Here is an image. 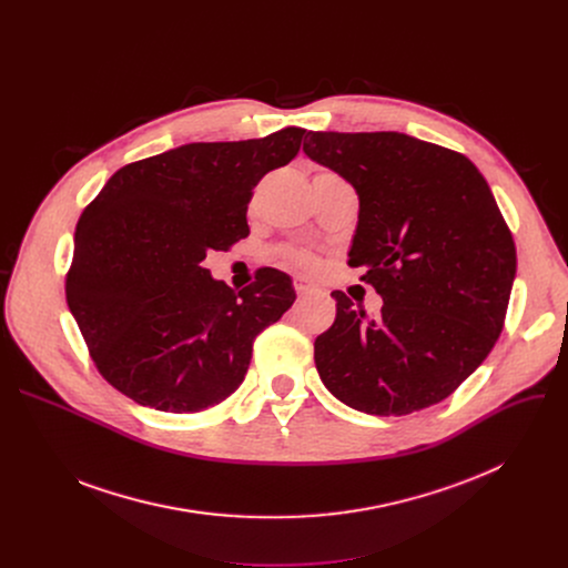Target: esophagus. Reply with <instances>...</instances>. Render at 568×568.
Returning <instances> with one entry per match:
<instances>
[{
	"label": "esophagus",
	"instance_id": "1",
	"mask_svg": "<svg viewBox=\"0 0 568 568\" xmlns=\"http://www.w3.org/2000/svg\"><path fill=\"white\" fill-rule=\"evenodd\" d=\"M294 290H296L298 296H307V294H314V292H316V287H314L312 283H307L305 278H301V276L294 278Z\"/></svg>",
	"mask_w": 568,
	"mask_h": 568
}]
</instances>
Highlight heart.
I'll list each match as a JSON object with an SVG mask.
<instances>
[{
	"mask_svg": "<svg viewBox=\"0 0 568 568\" xmlns=\"http://www.w3.org/2000/svg\"><path fill=\"white\" fill-rule=\"evenodd\" d=\"M283 261L290 263V265H294V267L307 270V272H312V270L318 267V258H316L312 252H307V250H285V252H283Z\"/></svg>",
	"mask_w": 568,
	"mask_h": 568,
	"instance_id": "1",
	"label": "heart"
}]
</instances>
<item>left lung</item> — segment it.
I'll return each mask as SVG.
<instances>
[{"mask_svg":"<svg viewBox=\"0 0 568 568\" xmlns=\"http://www.w3.org/2000/svg\"><path fill=\"white\" fill-rule=\"evenodd\" d=\"M310 159L359 195L351 267L382 296L368 316L335 290L314 342L321 382L371 416L452 395L497 344L517 272L513 233L471 161L399 132H307Z\"/></svg>","mask_w":568,"mask_h":568,"instance_id":"1","label":"left lung"}]
</instances>
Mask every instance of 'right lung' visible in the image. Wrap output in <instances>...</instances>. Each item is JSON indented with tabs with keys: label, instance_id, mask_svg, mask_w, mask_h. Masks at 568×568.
<instances>
[{
	"label": "right lung",
	"instance_id": "right-lung-1",
	"mask_svg": "<svg viewBox=\"0 0 568 568\" xmlns=\"http://www.w3.org/2000/svg\"><path fill=\"white\" fill-rule=\"evenodd\" d=\"M305 130L186 143L119 169L75 224L67 305L99 373L141 407L195 414L247 375L254 339L296 294L265 267L233 292L204 270L250 235L254 186L296 156Z\"/></svg>",
	"mask_w": 568,
	"mask_h": 568
}]
</instances>
